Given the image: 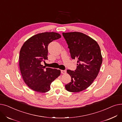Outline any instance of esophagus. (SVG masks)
Returning a JSON list of instances; mask_svg holds the SVG:
<instances>
[{
	"mask_svg": "<svg viewBox=\"0 0 122 122\" xmlns=\"http://www.w3.org/2000/svg\"><path fill=\"white\" fill-rule=\"evenodd\" d=\"M61 72L62 74H66V70H61Z\"/></svg>",
	"mask_w": 122,
	"mask_h": 122,
	"instance_id": "1",
	"label": "esophagus"
}]
</instances>
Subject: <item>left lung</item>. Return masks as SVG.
Wrapping results in <instances>:
<instances>
[{
    "mask_svg": "<svg viewBox=\"0 0 122 122\" xmlns=\"http://www.w3.org/2000/svg\"><path fill=\"white\" fill-rule=\"evenodd\" d=\"M71 58L78 60L75 71L67 70L71 81L65 85L66 90L78 92L86 89L97 76L102 62V57L97 42L80 32L63 33Z\"/></svg>",
    "mask_w": 122,
    "mask_h": 122,
    "instance_id": "left-lung-1",
    "label": "left lung"
}]
</instances>
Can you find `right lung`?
<instances>
[{
  "label": "right lung",
  "mask_w": 122,
  "mask_h": 122,
  "mask_svg": "<svg viewBox=\"0 0 122 122\" xmlns=\"http://www.w3.org/2000/svg\"><path fill=\"white\" fill-rule=\"evenodd\" d=\"M61 35L55 32H45L36 34L25 41L19 56V67L24 81L36 92H48L50 84L60 76V70L46 68L41 64L47 60L48 46Z\"/></svg>",
  "instance_id": "right-lung-1"
}]
</instances>
